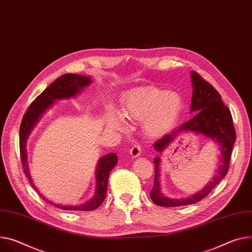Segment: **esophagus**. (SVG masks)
Wrapping results in <instances>:
<instances>
[{"label": "esophagus", "instance_id": "34e87169", "mask_svg": "<svg viewBox=\"0 0 252 252\" xmlns=\"http://www.w3.org/2000/svg\"><path fill=\"white\" fill-rule=\"evenodd\" d=\"M141 153H142V147L140 144L133 145L129 150V154L131 157H138L139 155H141Z\"/></svg>", "mask_w": 252, "mask_h": 252}]
</instances>
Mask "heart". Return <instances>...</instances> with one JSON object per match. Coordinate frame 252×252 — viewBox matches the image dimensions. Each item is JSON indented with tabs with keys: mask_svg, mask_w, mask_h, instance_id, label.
Wrapping results in <instances>:
<instances>
[{
	"mask_svg": "<svg viewBox=\"0 0 252 252\" xmlns=\"http://www.w3.org/2000/svg\"><path fill=\"white\" fill-rule=\"evenodd\" d=\"M182 106V98L177 93L147 87L129 94L125 98L123 113L130 120H144L146 132L151 136H158L176 124ZM114 120L116 124H124L121 117Z\"/></svg>",
	"mask_w": 252,
	"mask_h": 252,
	"instance_id": "1",
	"label": "heart"
}]
</instances>
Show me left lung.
Returning a JSON list of instances; mask_svg holds the SVG:
<instances>
[{
  "label": "left lung",
  "instance_id": "1",
  "mask_svg": "<svg viewBox=\"0 0 252 252\" xmlns=\"http://www.w3.org/2000/svg\"><path fill=\"white\" fill-rule=\"evenodd\" d=\"M191 77L193 94L190 110L195 112L194 118L157 141L154 148L161 153L175 140L176 135L181 132L193 131L202 133L214 140L220 146V165L210 184L206 186L202 191L186 199H170L165 197L159 189L158 164L161 158H156L154 159L155 182L150 197L155 204L163 206V207H177V206L194 204L207 196L228 173L232 148L236 140V132L230 109L223 103L218 91L197 72L192 71Z\"/></svg>",
  "mask_w": 252,
  "mask_h": 252
}]
</instances>
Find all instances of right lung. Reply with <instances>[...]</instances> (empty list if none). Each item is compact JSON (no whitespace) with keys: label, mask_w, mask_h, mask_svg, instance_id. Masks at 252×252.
Here are the masks:
<instances>
[{"label":"right lung","mask_w":252,"mask_h":252,"mask_svg":"<svg viewBox=\"0 0 252 252\" xmlns=\"http://www.w3.org/2000/svg\"><path fill=\"white\" fill-rule=\"evenodd\" d=\"M91 82L89 77L78 75V74H63L59 78H57L54 82H52L43 93L36 97V99L29 105L26 110L24 117L22 119L20 126V156L21 162L23 166V171L27 176L30 184L36 190V192L47 202L39 191L36 189L33 184L32 178L30 176L28 164H27V153H26V140L28 135L39 120L41 114L44 112L55 99H60L64 97L74 96L78 91L88 85ZM118 164V156L116 153H111L103 158H101L98 162L96 169V191L94 197L85 204L80 206H59L56 205L58 208L62 210H73V211H93L97 209L99 206L103 203L106 197L107 191V181L110 171L116 167ZM52 204V203H51ZM54 205V204H53Z\"/></svg>","instance_id":"1"}]
</instances>
